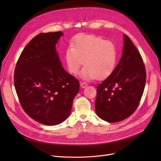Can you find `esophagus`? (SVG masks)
I'll return each instance as SVG.
<instances>
[{"instance_id": "esophagus-1", "label": "esophagus", "mask_w": 161, "mask_h": 161, "mask_svg": "<svg viewBox=\"0 0 161 161\" xmlns=\"http://www.w3.org/2000/svg\"><path fill=\"white\" fill-rule=\"evenodd\" d=\"M80 86L81 88H85L87 86V83H86V82H81L80 83Z\"/></svg>"}]
</instances>
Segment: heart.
I'll return each instance as SVG.
<instances>
[{
    "label": "heart",
    "instance_id": "obj_1",
    "mask_svg": "<svg viewBox=\"0 0 161 161\" xmlns=\"http://www.w3.org/2000/svg\"><path fill=\"white\" fill-rule=\"evenodd\" d=\"M64 59L69 71L76 75L83 67L80 75L86 80L104 79L114 71L117 61V49L114 42L104 38L81 34L67 47Z\"/></svg>",
    "mask_w": 161,
    "mask_h": 161
}]
</instances>
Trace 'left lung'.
Segmentation results:
<instances>
[{"label":"left lung","instance_id":"8db88e82","mask_svg":"<svg viewBox=\"0 0 161 161\" xmlns=\"http://www.w3.org/2000/svg\"><path fill=\"white\" fill-rule=\"evenodd\" d=\"M123 54L113 73L97 87L95 112L109 123L123 121L138 108L144 90L146 73L140 52L123 35Z\"/></svg>","mask_w":161,"mask_h":161}]
</instances>
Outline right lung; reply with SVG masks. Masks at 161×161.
Returning <instances> with one entry per match:
<instances>
[{
    "mask_svg": "<svg viewBox=\"0 0 161 161\" xmlns=\"http://www.w3.org/2000/svg\"><path fill=\"white\" fill-rule=\"evenodd\" d=\"M61 31L40 33L25 46L17 62L14 86L20 104L32 119L57 125L69 117L79 81L63 69L56 49Z\"/></svg>",
    "mask_w": 161,
    "mask_h": 161,
    "instance_id": "obj_1",
    "label": "right lung"
}]
</instances>
